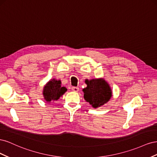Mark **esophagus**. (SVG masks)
<instances>
[{
  "mask_svg": "<svg viewBox=\"0 0 157 157\" xmlns=\"http://www.w3.org/2000/svg\"><path fill=\"white\" fill-rule=\"evenodd\" d=\"M71 90H72L73 91L75 92H77L79 90V88L78 87H72L71 88Z\"/></svg>",
  "mask_w": 157,
  "mask_h": 157,
  "instance_id": "obj_1",
  "label": "esophagus"
}]
</instances>
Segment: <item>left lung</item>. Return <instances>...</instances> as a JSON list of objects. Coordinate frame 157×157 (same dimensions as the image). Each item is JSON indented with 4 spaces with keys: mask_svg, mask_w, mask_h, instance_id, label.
I'll use <instances>...</instances> for the list:
<instances>
[{
    "mask_svg": "<svg viewBox=\"0 0 157 157\" xmlns=\"http://www.w3.org/2000/svg\"><path fill=\"white\" fill-rule=\"evenodd\" d=\"M87 86L82 89L84 98L94 109L100 107L107 103L112 97L110 85L103 78L86 79Z\"/></svg>",
    "mask_w": 157,
    "mask_h": 157,
    "instance_id": "1",
    "label": "left lung"
}]
</instances>
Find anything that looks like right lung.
Segmentation results:
<instances>
[{
  "label": "right lung",
  "instance_id": "obj_1",
  "mask_svg": "<svg viewBox=\"0 0 157 157\" xmlns=\"http://www.w3.org/2000/svg\"><path fill=\"white\" fill-rule=\"evenodd\" d=\"M67 89L65 87L61 86L60 80L52 78L44 85L42 94L45 101L51 103L52 101L58 100L60 97L67 92Z\"/></svg>",
  "mask_w": 157,
  "mask_h": 157
}]
</instances>
